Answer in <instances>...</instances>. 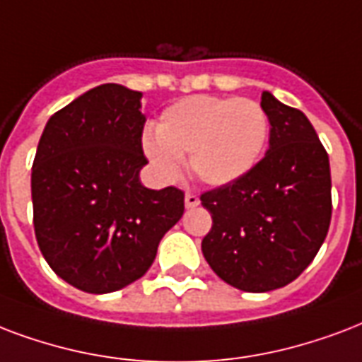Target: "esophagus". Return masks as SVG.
<instances>
[{
  "label": "esophagus",
  "mask_w": 362,
  "mask_h": 362,
  "mask_svg": "<svg viewBox=\"0 0 362 362\" xmlns=\"http://www.w3.org/2000/svg\"><path fill=\"white\" fill-rule=\"evenodd\" d=\"M186 206L187 209H193V206H197L199 205V195L197 193H192V192H187L186 193Z\"/></svg>",
  "instance_id": "34e87169"
}]
</instances>
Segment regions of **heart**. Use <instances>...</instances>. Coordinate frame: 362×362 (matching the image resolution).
Masks as SVG:
<instances>
[{
	"instance_id": "heart-1",
	"label": "heart",
	"mask_w": 362,
	"mask_h": 362,
	"mask_svg": "<svg viewBox=\"0 0 362 362\" xmlns=\"http://www.w3.org/2000/svg\"><path fill=\"white\" fill-rule=\"evenodd\" d=\"M269 138L266 110L250 98L189 96L169 106L156 125V136L142 142L146 157L165 178L189 169L203 184L224 186L255 169Z\"/></svg>"
}]
</instances>
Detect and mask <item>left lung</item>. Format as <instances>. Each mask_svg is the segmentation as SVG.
<instances>
[{
  "label": "left lung",
  "mask_w": 362,
  "mask_h": 362,
  "mask_svg": "<svg viewBox=\"0 0 362 362\" xmlns=\"http://www.w3.org/2000/svg\"><path fill=\"white\" fill-rule=\"evenodd\" d=\"M269 150L239 180L201 193L212 228L201 250L212 272L245 292H267L310 266L332 216L330 163L305 115L262 95Z\"/></svg>",
  "instance_id": "8db88e82"
}]
</instances>
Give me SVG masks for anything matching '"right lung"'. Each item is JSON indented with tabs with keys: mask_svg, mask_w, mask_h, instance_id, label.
Here are the masks:
<instances>
[{
	"mask_svg": "<svg viewBox=\"0 0 362 362\" xmlns=\"http://www.w3.org/2000/svg\"><path fill=\"white\" fill-rule=\"evenodd\" d=\"M142 93L106 83L47 121L32 165L34 230L59 277L83 292L131 285L184 214V192L140 184Z\"/></svg>",
	"mask_w": 362,
	"mask_h": 362,
	"instance_id": "1",
	"label": "right lung"
}]
</instances>
